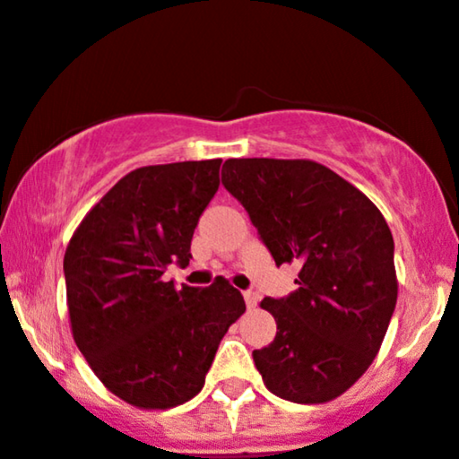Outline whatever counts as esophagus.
Here are the masks:
<instances>
[{
  "mask_svg": "<svg viewBox=\"0 0 459 459\" xmlns=\"http://www.w3.org/2000/svg\"><path fill=\"white\" fill-rule=\"evenodd\" d=\"M244 299H246V306L250 307H256V303H258V295L256 292H252V290H247V292H244Z\"/></svg>",
  "mask_w": 459,
  "mask_h": 459,
  "instance_id": "34e87169",
  "label": "esophagus"
}]
</instances>
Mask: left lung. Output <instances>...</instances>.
<instances>
[{
	"label": "left lung",
	"mask_w": 459,
	"mask_h": 459,
	"mask_svg": "<svg viewBox=\"0 0 459 459\" xmlns=\"http://www.w3.org/2000/svg\"><path fill=\"white\" fill-rule=\"evenodd\" d=\"M222 184L250 213L275 264H299V289L261 301L278 331L252 352L254 366L282 400H335L372 366L395 310L387 220L361 190L314 160L230 158Z\"/></svg>",
	"instance_id": "obj_1"
}]
</instances>
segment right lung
Segmentation results:
<instances>
[{
  "instance_id": "add662e5",
  "label": "right lung",
  "mask_w": 459,
  "mask_h": 459,
  "mask_svg": "<svg viewBox=\"0 0 459 459\" xmlns=\"http://www.w3.org/2000/svg\"><path fill=\"white\" fill-rule=\"evenodd\" d=\"M220 164L130 170L87 212L65 247L72 338L104 387L141 411L192 400L220 340L246 312L241 292L224 278L207 289L164 280L169 264L190 263Z\"/></svg>"
}]
</instances>
